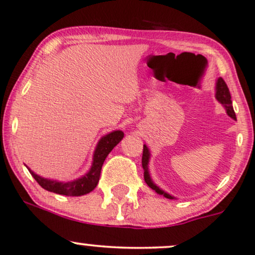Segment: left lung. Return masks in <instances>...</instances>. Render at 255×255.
Masks as SVG:
<instances>
[{
  "instance_id": "obj_1",
  "label": "left lung",
  "mask_w": 255,
  "mask_h": 255,
  "mask_svg": "<svg viewBox=\"0 0 255 255\" xmlns=\"http://www.w3.org/2000/svg\"><path fill=\"white\" fill-rule=\"evenodd\" d=\"M215 98L220 104L224 106L225 108H226V112L227 114L230 115V117L233 119V120H237V117H235V113H234V109H233V106H232V100H231V93H230V89H228V87L226 85V82L224 81V79L222 77H219L217 80V86H215ZM149 157H150V153H149V149H148V147L146 144H143V153H142V168L144 170L143 173V176H144V181L148 186L150 187L153 191H155L157 194H161L163 195L165 198L167 199H174L172 195H169L168 193L163 192L162 189H160L159 187H157L155 183L153 182V180L150 179V175H149V170H148V162H149Z\"/></svg>"
}]
</instances>
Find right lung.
I'll list each match as a JSON object with an SVG mask.
<instances>
[{
    "instance_id": "add662e5",
    "label": "right lung",
    "mask_w": 255,
    "mask_h": 255,
    "mask_svg": "<svg viewBox=\"0 0 255 255\" xmlns=\"http://www.w3.org/2000/svg\"><path fill=\"white\" fill-rule=\"evenodd\" d=\"M122 138H124V131L121 130H114L100 138L98 146L95 148L94 155H93V163L89 172L86 175H83L82 178L74 180V181L60 182L56 181V180L44 179L42 176L37 175V174H35L28 167L27 168L29 173L33 175V178L36 180L38 185L48 192H53L56 193V194L67 196H81L88 194V193L92 192L98 186L100 174H101V168L106 157H107L113 148L117 146Z\"/></svg>"
}]
</instances>
